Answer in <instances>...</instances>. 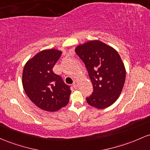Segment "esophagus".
<instances>
[{"mask_svg":"<svg viewBox=\"0 0 150 150\" xmlns=\"http://www.w3.org/2000/svg\"><path fill=\"white\" fill-rule=\"evenodd\" d=\"M78 85H79L78 80H75V81H74L73 84H72V86H73L75 88H78Z\"/></svg>","mask_w":150,"mask_h":150,"instance_id":"34e87169","label":"esophagus"}]
</instances>
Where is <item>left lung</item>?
I'll list each match as a JSON object with an SVG mask.
<instances>
[{
	"label": "left lung",
	"instance_id": "left-lung-1",
	"mask_svg": "<svg viewBox=\"0 0 150 150\" xmlns=\"http://www.w3.org/2000/svg\"><path fill=\"white\" fill-rule=\"evenodd\" d=\"M75 52L83 60L93 86V93L86 98L91 106L104 109L119 98L126 71L118 52L99 40H92L78 45Z\"/></svg>",
	"mask_w": 150,
	"mask_h": 150
}]
</instances>
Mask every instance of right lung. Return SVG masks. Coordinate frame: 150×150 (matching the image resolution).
I'll use <instances>...</instances> for the list:
<instances>
[{"mask_svg":"<svg viewBox=\"0 0 150 150\" xmlns=\"http://www.w3.org/2000/svg\"><path fill=\"white\" fill-rule=\"evenodd\" d=\"M62 52L42 50L26 62L23 71V86L29 99L40 109L55 112L66 106L71 90L53 71Z\"/></svg>","mask_w":150,"mask_h":150,"instance_id":"1","label":"right lung"}]
</instances>
